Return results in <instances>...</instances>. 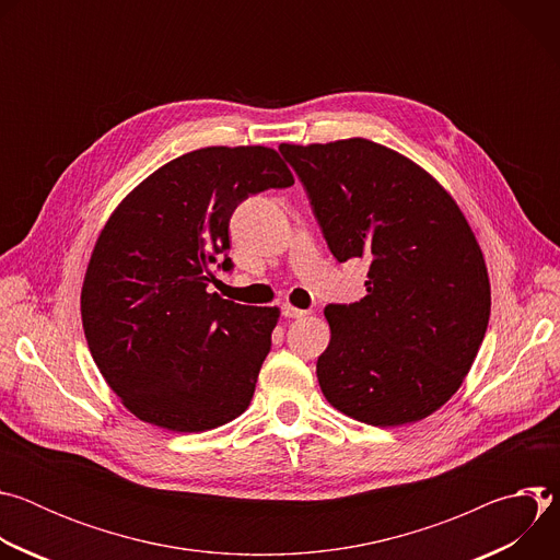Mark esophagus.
<instances>
[{"label": "esophagus", "mask_w": 560, "mask_h": 560, "mask_svg": "<svg viewBox=\"0 0 560 560\" xmlns=\"http://www.w3.org/2000/svg\"><path fill=\"white\" fill-rule=\"evenodd\" d=\"M281 314L285 316V318H301V316H305V314H310L307 310H301V307H294V305H290V303H285L283 307H281Z\"/></svg>", "instance_id": "esophagus-1"}]
</instances>
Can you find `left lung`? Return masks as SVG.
Masks as SVG:
<instances>
[{
  "label": "left lung",
  "mask_w": 560,
  "mask_h": 560,
  "mask_svg": "<svg viewBox=\"0 0 560 560\" xmlns=\"http://www.w3.org/2000/svg\"><path fill=\"white\" fill-rule=\"evenodd\" d=\"M279 150L335 259H370L368 294L326 307L324 396L368 425L430 417L460 387L490 322L471 228L434 177L385 145L354 137Z\"/></svg>",
  "instance_id": "8db88e82"
}]
</instances>
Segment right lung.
<instances>
[{
	"mask_svg": "<svg viewBox=\"0 0 560 560\" xmlns=\"http://www.w3.org/2000/svg\"><path fill=\"white\" fill-rule=\"evenodd\" d=\"M272 148L212 145L143 179L104 225L82 288L91 354L121 404L173 432L242 415L270 352L279 307L208 292L232 270L230 217L250 195L288 188Z\"/></svg>",
	"mask_w": 560,
	"mask_h": 560,
	"instance_id": "add662e5",
	"label": "right lung"
}]
</instances>
